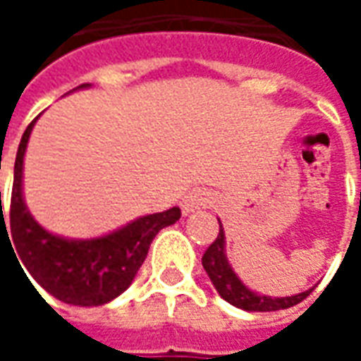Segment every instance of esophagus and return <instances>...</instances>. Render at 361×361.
I'll use <instances>...</instances> for the list:
<instances>
[{
  "label": "esophagus",
  "mask_w": 361,
  "mask_h": 361,
  "mask_svg": "<svg viewBox=\"0 0 361 361\" xmlns=\"http://www.w3.org/2000/svg\"><path fill=\"white\" fill-rule=\"evenodd\" d=\"M211 195L204 189H193V191H189L188 195L181 199V212L188 216L191 212H197L201 211V209L211 207Z\"/></svg>",
  "instance_id": "1"
}]
</instances>
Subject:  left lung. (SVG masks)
Listing matches in <instances>:
<instances>
[{
    "label": "left lung",
    "mask_w": 361,
    "mask_h": 361,
    "mask_svg": "<svg viewBox=\"0 0 361 361\" xmlns=\"http://www.w3.org/2000/svg\"><path fill=\"white\" fill-rule=\"evenodd\" d=\"M220 232L216 240L211 243V247L204 251L203 255V269L209 274L212 286L216 288V292L222 300L232 303L234 307H240L243 311H279L292 307L295 303L305 300L310 290L300 292L294 295H284V298H272V295L259 294L255 290H251L242 282V279L235 274V271L230 265L226 255V235H224V228L222 222L219 220Z\"/></svg>",
    "instance_id": "obj_1"
}]
</instances>
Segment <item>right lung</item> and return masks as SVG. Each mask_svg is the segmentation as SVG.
Wrapping results in <instances>:
<instances>
[{
	"label": "right lung",
	"mask_w": 361,
	"mask_h": 361,
	"mask_svg": "<svg viewBox=\"0 0 361 361\" xmlns=\"http://www.w3.org/2000/svg\"><path fill=\"white\" fill-rule=\"evenodd\" d=\"M90 85H81L73 90L89 89ZM71 90V92H73ZM40 118V116H38ZM36 118V119H38ZM36 119L27 127L19 142L15 170H13L10 224L4 226L0 193V242L1 234L5 240L13 242L17 251L15 259L20 261V271L30 274L40 286L58 298L59 302L69 305H104L116 300L131 286L135 274L141 269L142 261L149 253L154 235L166 226H172L180 220L181 212L172 207L164 212L145 214L127 222L123 226L111 230L98 238H66L54 234L40 226L30 214L23 193V170H25V152L28 139L35 129ZM30 280V279H28ZM38 292V290H36Z\"/></svg>",
	"instance_id": "right-lung-1"
}]
</instances>
